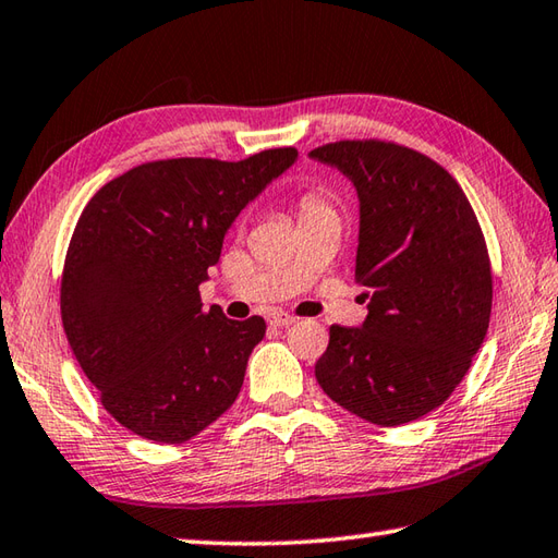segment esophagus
<instances>
[{
    "instance_id": "obj_1",
    "label": "esophagus",
    "mask_w": 558,
    "mask_h": 558,
    "mask_svg": "<svg viewBox=\"0 0 558 558\" xmlns=\"http://www.w3.org/2000/svg\"><path fill=\"white\" fill-rule=\"evenodd\" d=\"M268 322L272 326H280V329H282V326H290V324H294L298 319H294V316L288 314V312H270L268 314Z\"/></svg>"
}]
</instances>
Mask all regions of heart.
<instances>
[{
	"mask_svg": "<svg viewBox=\"0 0 558 558\" xmlns=\"http://www.w3.org/2000/svg\"><path fill=\"white\" fill-rule=\"evenodd\" d=\"M324 210H331L329 207V201L324 198V193L319 191H307L300 198V213L302 217H310V215H316V213H324Z\"/></svg>",
	"mask_w": 558,
	"mask_h": 558,
	"instance_id": "b5f03b06",
	"label": "heart"
}]
</instances>
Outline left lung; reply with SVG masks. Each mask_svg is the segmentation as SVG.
Instances as JSON below:
<instances>
[{
  "label": "left lung",
  "mask_w": 558,
  "mask_h": 558,
  "mask_svg": "<svg viewBox=\"0 0 558 558\" xmlns=\"http://www.w3.org/2000/svg\"><path fill=\"white\" fill-rule=\"evenodd\" d=\"M357 193L360 329L331 326L314 375L338 407L377 425L416 421L452 395L490 316L488 251L464 191L421 151L343 140L310 151Z\"/></svg>",
  "instance_id": "1"
}]
</instances>
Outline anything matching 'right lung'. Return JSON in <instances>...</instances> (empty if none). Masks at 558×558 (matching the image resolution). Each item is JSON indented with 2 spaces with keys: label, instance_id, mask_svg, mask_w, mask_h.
Returning <instances> with one entry per match:
<instances>
[{
  "label": "right lung",
  "instance_id": "add662e5",
  "mask_svg": "<svg viewBox=\"0 0 558 558\" xmlns=\"http://www.w3.org/2000/svg\"><path fill=\"white\" fill-rule=\"evenodd\" d=\"M298 161L142 163L98 191L62 272V326L111 416L157 442H185L232 407L266 322L203 310L201 286L239 213Z\"/></svg>",
  "mask_w": 558,
  "mask_h": 558
}]
</instances>
